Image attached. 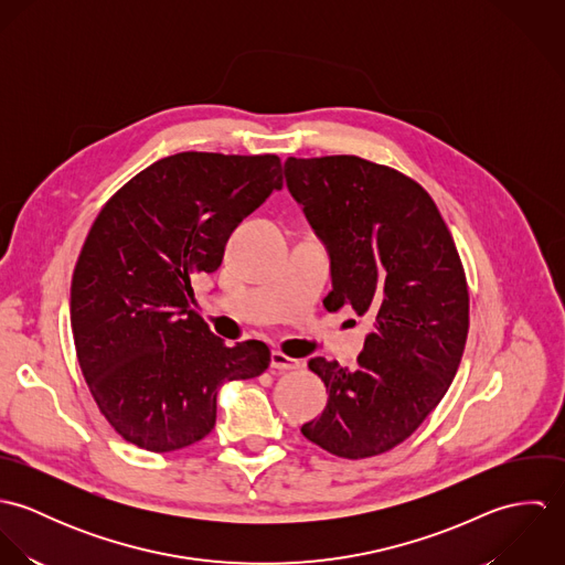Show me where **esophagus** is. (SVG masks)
<instances>
[{"mask_svg": "<svg viewBox=\"0 0 565 565\" xmlns=\"http://www.w3.org/2000/svg\"><path fill=\"white\" fill-rule=\"evenodd\" d=\"M300 367V361L298 359H291L287 354H282L280 350H274L271 352V370L276 372H289V370H298Z\"/></svg>", "mask_w": 565, "mask_h": 565, "instance_id": "esophagus-1", "label": "esophagus"}]
</instances>
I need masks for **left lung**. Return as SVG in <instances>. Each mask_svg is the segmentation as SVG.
Wrapping results in <instances>:
<instances>
[{
    "instance_id": "left-lung-1",
    "label": "left lung",
    "mask_w": 565,
    "mask_h": 565,
    "mask_svg": "<svg viewBox=\"0 0 565 565\" xmlns=\"http://www.w3.org/2000/svg\"><path fill=\"white\" fill-rule=\"evenodd\" d=\"M285 180L330 258L328 311L367 316L356 367L316 356L328 403L302 435L330 455H383L446 396L463 356L470 296L452 235L430 195L359 157L287 159Z\"/></svg>"
}]
</instances>
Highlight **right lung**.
Returning a JSON list of instances; mask_svg holds the SVG:
<instances>
[{
	"mask_svg": "<svg viewBox=\"0 0 565 565\" xmlns=\"http://www.w3.org/2000/svg\"><path fill=\"white\" fill-rule=\"evenodd\" d=\"M280 159L180 152L150 164L99 211L72 280V332L84 381L130 444L173 452L204 439L217 394L260 376L269 348L226 345L198 313L193 280L271 191Z\"/></svg>",
	"mask_w": 565,
	"mask_h": 565,
	"instance_id": "add662e5",
	"label": "right lung"
}]
</instances>
